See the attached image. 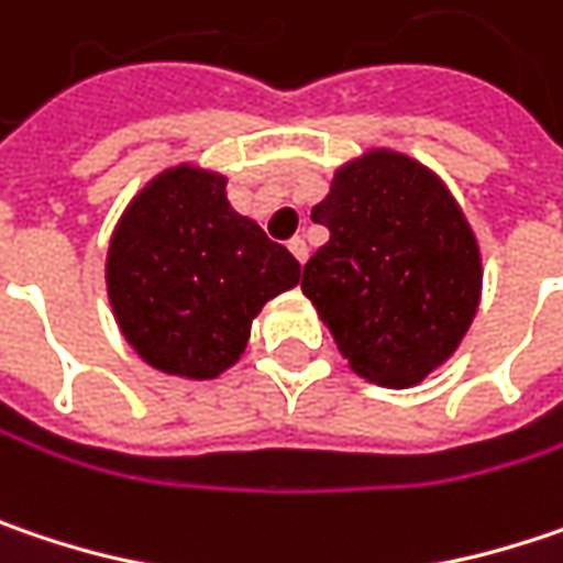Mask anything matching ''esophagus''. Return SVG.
Here are the masks:
<instances>
[{"mask_svg":"<svg viewBox=\"0 0 563 563\" xmlns=\"http://www.w3.org/2000/svg\"><path fill=\"white\" fill-rule=\"evenodd\" d=\"M288 250H291V256L301 262V265L307 262V253H310V250H307V243H303L301 236H295V240L288 243Z\"/></svg>","mask_w":563,"mask_h":563,"instance_id":"1","label":"esophagus"}]
</instances>
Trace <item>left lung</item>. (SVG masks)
Segmentation results:
<instances>
[{
  "mask_svg": "<svg viewBox=\"0 0 563 563\" xmlns=\"http://www.w3.org/2000/svg\"><path fill=\"white\" fill-rule=\"evenodd\" d=\"M310 218L330 240L303 265L301 291L342 358L382 387L420 384L481 301V250L459 201L417 159L368 150L336 169Z\"/></svg>",
  "mask_w": 563,
  "mask_h": 563,
  "instance_id": "left-lung-1",
  "label": "left lung"
}]
</instances>
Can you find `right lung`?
I'll use <instances>...</instances> for the list:
<instances>
[{"mask_svg": "<svg viewBox=\"0 0 563 563\" xmlns=\"http://www.w3.org/2000/svg\"><path fill=\"white\" fill-rule=\"evenodd\" d=\"M298 282V260L230 208L227 179L188 163L128 205L104 262L124 340L146 365L195 382L227 372L262 303Z\"/></svg>", "mask_w": 563, "mask_h": 563, "instance_id": "1", "label": "right lung"}]
</instances>
